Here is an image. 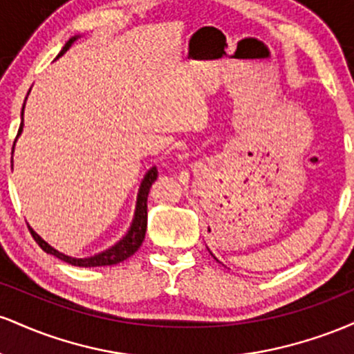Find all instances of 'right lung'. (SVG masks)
Instances as JSON below:
<instances>
[{
  "label": "right lung",
  "mask_w": 354,
  "mask_h": 354,
  "mask_svg": "<svg viewBox=\"0 0 354 354\" xmlns=\"http://www.w3.org/2000/svg\"><path fill=\"white\" fill-rule=\"evenodd\" d=\"M76 39H78V36H73V38H70V41H66V44H64L63 50L59 51V55L56 56V58H59V56H63L64 53L70 50V46L76 41ZM23 113H24V104H23V111H21V124H19L18 136L21 135V131H23ZM13 149H15V145H13ZM156 178H158V169H156V166H153V168L145 174V180L141 181L140 191H138L135 218H133V223H131V226H129L128 233H126V236L123 239H120L115 246L108 248V250H104L103 253L89 256V258H73V256L59 253L58 250H55V248L48 245V243L44 241V239L39 236V234L36 233L33 228H31V226H28V228H30L31 236H33L35 241L41 246L43 251L56 256V258H59L61 261L70 263V265H73V266L93 268V266L118 265V263L124 261L126 258H129L131 254H135L138 251V248H140L141 243H143L145 233H146V225H148V194H149V188H151L153 183L156 181Z\"/></svg>",
  "instance_id": "add662e5"
}]
</instances>
